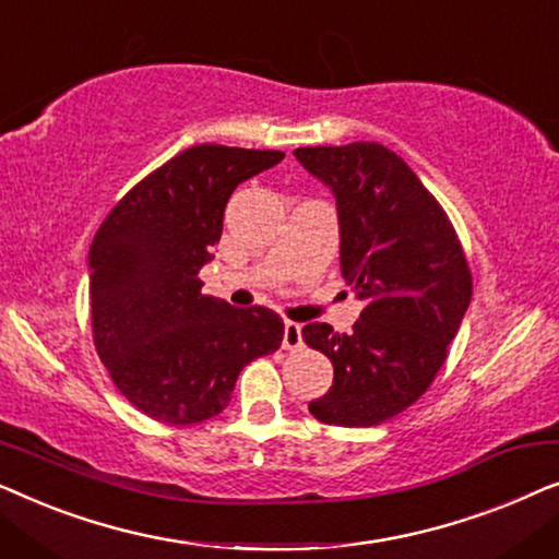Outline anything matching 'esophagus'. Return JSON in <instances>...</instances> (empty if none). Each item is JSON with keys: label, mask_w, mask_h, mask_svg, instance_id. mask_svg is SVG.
Returning <instances> with one entry per match:
<instances>
[{"label": "esophagus", "mask_w": 559, "mask_h": 559, "mask_svg": "<svg viewBox=\"0 0 559 559\" xmlns=\"http://www.w3.org/2000/svg\"><path fill=\"white\" fill-rule=\"evenodd\" d=\"M282 346L287 350L302 348V325L293 323V320H285V333H282Z\"/></svg>", "instance_id": "34e87169"}]
</instances>
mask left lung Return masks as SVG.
I'll use <instances>...</instances> for the list:
<instances>
[{"instance_id":"obj_1","label":"left lung","mask_w":559,"mask_h":559,"mask_svg":"<svg viewBox=\"0 0 559 559\" xmlns=\"http://www.w3.org/2000/svg\"><path fill=\"white\" fill-rule=\"evenodd\" d=\"M295 157L331 188L341 274L364 302L350 333L302 328L333 364L331 389L308 409L325 425H379L415 404L445 361L471 302V270L445 211L384 144L300 147Z\"/></svg>"}]
</instances>
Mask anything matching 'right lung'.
<instances>
[{
	"instance_id": "right-lung-1",
	"label": "right lung",
	"mask_w": 559,
	"mask_h": 559,
	"mask_svg": "<svg viewBox=\"0 0 559 559\" xmlns=\"http://www.w3.org/2000/svg\"><path fill=\"white\" fill-rule=\"evenodd\" d=\"M282 159L198 144L129 190L98 228L88 251L94 343L119 392L147 417H216L243 366L280 348L277 312L203 295L198 272L213 259L236 186Z\"/></svg>"
}]
</instances>
